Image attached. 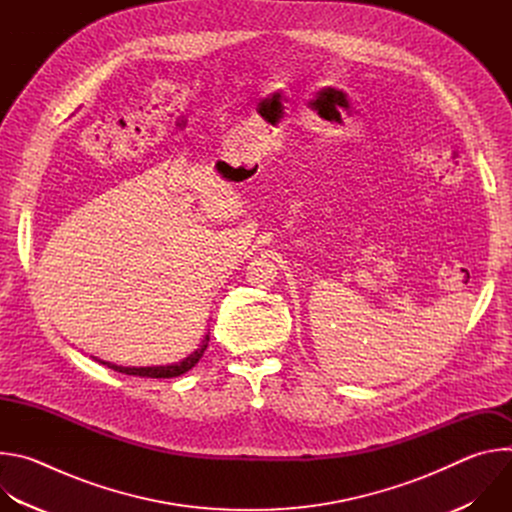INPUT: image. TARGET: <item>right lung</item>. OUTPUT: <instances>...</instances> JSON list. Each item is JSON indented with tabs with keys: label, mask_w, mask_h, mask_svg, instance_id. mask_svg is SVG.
<instances>
[{
	"label": "right lung",
	"mask_w": 512,
	"mask_h": 512,
	"mask_svg": "<svg viewBox=\"0 0 512 512\" xmlns=\"http://www.w3.org/2000/svg\"><path fill=\"white\" fill-rule=\"evenodd\" d=\"M208 336H204L200 348L190 354L188 358H184L180 364H170V367H145V369H129V367H117V364H111V362H103L101 364H107L109 369L113 371H119V373H125V375H133V377H150V379H172V377H180L184 373H188L194 364L202 358L206 346H208Z\"/></svg>",
	"instance_id": "1"
}]
</instances>
